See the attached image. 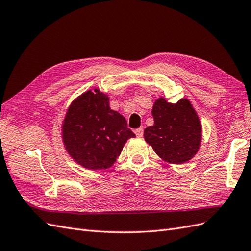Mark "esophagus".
Returning a JSON list of instances; mask_svg holds the SVG:
<instances>
[{
    "mask_svg": "<svg viewBox=\"0 0 251 251\" xmlns=\"http://www.w3.org/2000/svg\"><path fill=\"white\" fill-rule=\"evenodd\" d=\"M135 134L138 136V137H142L143 136V127H139L137 130H135Z\"/></svg>",
    "mask_w": 251,
    "mask_h": 251,
    "instance_id": "esophagus-1",
    "label": "esophagus"
}]
</instances>
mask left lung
Returning a JSON list of instances; mask_svg holds the SVG:
<instances>
[{
	"label": "left lung",
	"mask_w": 251,
	"mask_h": 251,
	"mask_svg": "<svg viewBox=\"0 0 251 251\" xmlns=\"http://www.w3.org/2000/svg\"><path fill=\"white\" fill-rule=\"evenodd\" d=\"M151 115L154 125L144 130V139L164 161L182 164L197 154L201 142V124L188 100L176 103L159 98Z\"/></svg>",
	"instance_id": "1"
}]
</instances>
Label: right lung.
<instances>
[{
	"instance_id": "obj_1",
	"label": "right lung",
	"mask_w": 251,
	"mask_h": 251,
	"mask_svg": "<svg viewBox=\"0 0 251 251\" xmlns=\"http://www.w3.org/2000/svg\"><path fill=\"white\" fill-rule=\"evenodd\" d=\"M135 134L126 118L110 109L109 97L89 90L75 100L63 125V139L70 156L88 170L108 169Z\"/></svg>"
}]
</instances>
